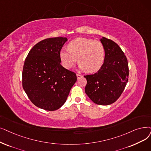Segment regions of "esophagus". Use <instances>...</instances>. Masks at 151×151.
<instances>
[{"label":"esophagus","mask_w":151,"mask_h":151,"mask_svg":"<svg viewBox=\"0 0 151 151\" xmlns=\"http://www.w3.org/2000/svg\"><path fill=\"white\" fill-rule=\"evenodd\" d=\"M76 76H77V78H78V79H80V78L81 77H82L83 76H82V75H80V74L77 73V74H76Z\"/></svg>","instance_id":"34e87169"}]
</instances>
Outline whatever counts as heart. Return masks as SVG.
Segmentation results:
<instances>
[{"label": "heart", "instance_id": "b5f03b06", "mask_svg": "<svg viewBox=\"0 0 151 151\" xmlns=\"http://www.w3.org/2000/svg\"><path fill=\"white\" fill-rule=\"evenodd\" d=\"M68 50L60 52V59L63 67L70 69L78 61L79 68L88 73L99 70L105 57V47L99 41L90 38L78 37L68 43Z\"/></svg>", "mask_w": 151, "mask_h": 151}]
</instances>
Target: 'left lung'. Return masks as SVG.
Masks as SVG:
<instances>
[{
	"instance_id": "8db88e82",
	"label": "left lung",
	"mask_w": 151,
	"mask_h": 151,
	"mask_svg": "<svg viewBox=\"0 0 151 151\" xmlns=\"http://www.w3.org/2000/svg\"><path fill=\"white\" fill-rule=\"evenodd\" d=\"M105 47L103 65L97 73L84 76L87 80L85 93L98 105L107 106L121 96L128 81L129 68L127 57L119 45L102 37Z\"/></svg>"
}]
</instances>
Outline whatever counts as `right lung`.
<instances>
[{
  "instance_id": "add662e5",
  "label": "right lung",
  "mask_w": 151,
  "mask_h": 151,
  "mask_svg": "<svg viewBox=\"0 0 151 151\" xmlns=\"http://www.w3.org/2000/svg\"><path fill=\"white\" fill-rule=\"evenodd\" d=\"M67 38L45 39L34 45L24 60L22 85L31 102L54 111L66 102L76 75L62 67L60 52Z\"/></svg>"
}]
</instances>
